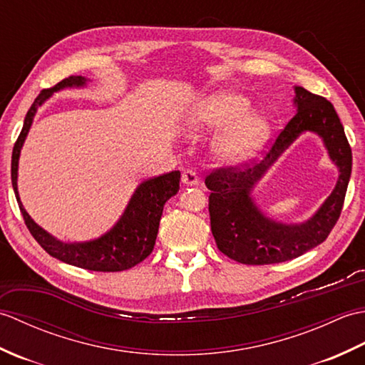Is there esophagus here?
<instances>
[{
    "mask_svg": "<svg viewBox=\"0 0 365 365\" xmlns=\"http://www.w3.org/2000/svg\"><path fill=\"white\" fill-rule=\"evenodd\" d=\"M182 183L188 185V187H195L199 183V177L192 169H185L182 173Z\"/></svg>",
    "mask_w": 365,
    "mask_h": 365,
    "instance_id": "1",
    "label": "esophagus"
}]
</instances>
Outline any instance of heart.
Wrapping results in <instances>:
<instances>
[{"label": "heart", "instance_id": "b5f03b06", "mask_svg": "<svg viewBox=\"0 0 365 365\" xmlns=\"http://www.w3.org/2000/svg\"><path fill=\"white\" fill-rule=\"evenodd\" d=\"M247 113L250 102L243 96L220 92L197 106L192 127L205 131L227 127L215 144V155L220 161L238 163L257 152L269 133L265 119Z\"/></svg>", "mask_w": 365, "mask_h": 365}]
</instances>
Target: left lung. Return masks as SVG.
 Instances as JSON below:
<instances>
[{"instance_id":"1","label":"left lung","mask_w":365,"mask_h":365,"mask_svg":"<svg viewBox=\"0 0 365 365\" xmlns=\"http://www.w3.org/2000/svg\"><path fill=\"white\" fill-rule=\"evenodd\" d=\"M298 113L279 131L262 161L250 160L221 166L205 177L210 190L208 212L218 250L245 265H269L297 259L328 238L342 213L351 175V147L331 102L304 88H294ZM302 130H315L325 141L341 175L335 191L313 218L299 227H287L263 217L253 205L250 191L255 181Z\"/></svg>"}]
</instances>
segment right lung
Returning <instances> with one entry per match:
<instances>
[{"mask_svg": "<svg viewBox=\"0 0 365 365\" xmlns=\"http://www.w3.org/2000/svg\"><path fill=\"white\" fill-rule=\"evenodd\" d=\"M86 78L83 76H68L63 81H59L56 86L50 89H43L37 96L34 103L31 105L29 111L26 113L25 123L14 144L12 150V187L15 197L23 215V220L31 235L34 237L36 242L41 245L43 250L48 252L51 257L61 262H66L68 265L91 269V271H123L130 269L145 257H149L153 251L155 240H157L160 220L163 215V207L166 200L177 195L180 188V173L173 170V173L163 174L158 177L144 180L136 188L135 195L131 196L125 212L120 216V220L114 224L111 230L91 242L83 243H63L59 240L53 238L50 234L38 227L37 224L31 220V216L23 208L19 191H17V169H19V157L21 145L25 143V138L29 131L31 123H33L34 114L37 108L41 106L53 92L64 88L72 86H84Z\"/></svg>", "mask_w": 365, "mask_h": 365, "instance_id": "obj_1", "label": "right lung"}]
</instances>
